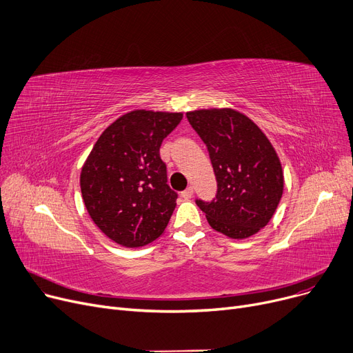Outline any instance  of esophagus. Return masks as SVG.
Wrapping results in <instances>:
<instances>
[{"label": "esophagus", "mask_w": 353, "mask_h": 353, "mask_svg": "<svg viewBox=\"0 0 353 353\" xmlns=\"http://www.w3.org/2000/svg\"><path fill=\"white\" fill-rule=\"evenodd\" d=\"M181 197H183L184 200L192 199V197H193V188H188L186 190L181 192Z\"/></svg>", "instance_id": "esophagus-1"}]
</instances>
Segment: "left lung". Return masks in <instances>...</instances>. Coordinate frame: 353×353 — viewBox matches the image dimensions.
Listing matches in <instances>:
<instances>
[{
    "label": "left lung",
    "instance_id": "obj_1",
    "mask_svg": "<svg viewBox=\"0 0 353 353\" xmlns=\"http://www.w3.org/2000/svg\"><path fill=\"white\" fill-rule=\"evenodd\" d=\"M208 145L217 180L216 200L197 206L213 230L248 239L263 229L283 194V170L274 147L248 116L229 107L186 113Z\"/></svg>",
    "mask_w": 353,
    "mask_h": 353
}]
</instances>
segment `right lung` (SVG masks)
Returning a JSON list of instances; mask_svg holds the SVG:
<instances>
[{"mask_svg":"<svg viewBox=\"0 0 353 353\" xmlns=\"http://www.w3.org/2000/svg\"><path fill=\"white\" fill-rule=\"evenodd\" d=\"M183 113L133 110L111 123L91 148L80 173L85 209L96 226L124 248L159 239L176 208L160 145Z\"/></svg>","mask_w":353,"mask_h":353,"instance_id":"add662e5","label":"right lung"}]
</instances>
